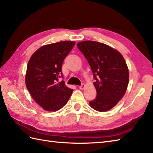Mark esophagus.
I'll use <instances>...</instances> for the list:
<instances>
[{
  "mask_svg": "<svg viewBox=\"0 0 153 153\" xmlns=\"http://www.w3.org/2000/svg\"><path fill=\"white\" fill-rule=\"evenodd\" d=\"M85 84H81V86H79V88L80 90H84V88H85Z\"/></svg>",
  "mask_w": 153,
  "mask_h": 153,
  "instance_id": "obj_1",
  "label": "esophagus"
}]
</instances>
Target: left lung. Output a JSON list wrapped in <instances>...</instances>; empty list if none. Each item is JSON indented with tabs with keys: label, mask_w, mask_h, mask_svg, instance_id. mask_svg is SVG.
<instances>
[{
	"label": "left lung",
	"mask_w": 153,
	"mask_h": 153,
	"mask_svg": "<svg viewBox=\"0 0 153 153\" xmlns=\"http://www.w3.org/2000/svg\"><path fill=\"white\" fill-rule=\"evenodd\" d=\"M77 47L89 63L94 74L96 99L90 107L99 112L111 110L123 97L129 82V71L123 55L105 44L86 40Z\"/></svg>",
	"instance_id": "1"
}]
</instances>
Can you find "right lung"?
I'll use <instances>...</instances> for the list:
<instances>
[{
  "label": "right lung",
  "instance_id": "obj_1",
  "mask_svg": "<svg viewBox=\"0 0 153 153\" xmlns=\"http://www.w3.org/2000/svg\"><path fill=\"white\" fill-rule=\"evenodd\" d=\"M75 45L74 41H61L40 47L28 62L26 87L33 100L47 111H56L67 103L73 92L64 81L59 82L62 65Z\"/></svg>",
  "mask_w": 153,
  "mask_h": 153
}]
</instances>
